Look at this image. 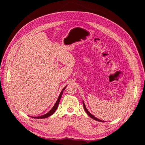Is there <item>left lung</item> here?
Masks as SVG:
<instances>
[{
	"mask_svg": "<svg viewBox=\"0 0 145 145\" xmlns=\"http://www.w3.org/2000/svg\"><path fill=\"white\" fill-rule=\"evenodd\" d=\"M83 107H84V110H85L86 112V113L88 114V116H89V117L91 118L92 119L95 120H97V121H100V122H105L104 121H102V120H99V119L97 118L96 117H95L94 116H93V114H91L90 112H89V111H88V110L86 109V105H85V104H84V102H83Z\"/></svg>",
	"mask_w": 145,
	"mask_h": 145,
	"instance_id": "8db88e82",
	"label": "left lung"
}]
</instances>
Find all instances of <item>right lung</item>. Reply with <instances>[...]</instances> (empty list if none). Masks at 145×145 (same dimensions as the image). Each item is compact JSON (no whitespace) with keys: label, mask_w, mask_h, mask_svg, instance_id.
<instances>
[{"label":"right lung","mask_w":145,"mask_h":145,"mask_svg":"<svg viewBox=\"0 0 145 145\" xmlns=\"http://www.w3.org/2000/svg\"><path fill=\"white\" fill-rule=\"evenodd\" d=\"M66 87H67V86H65V88H63V90L61 91V93H60L58 99H57V102H56V104H54V107L52 108V109H51L50 111H49L48 112H47V113L45 114L42 115V116H38V117H33V118H37V119H42V118H48V117H49V116H51V115H52V114L54 113V112L56 111V109H57V108L58 105H59V103L61 98V97H62V95H63V91L65 89Z\"/></svg>","instance_id":"add662e5"}]
</instances>
